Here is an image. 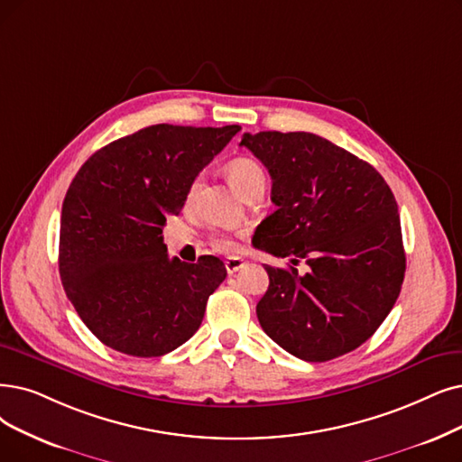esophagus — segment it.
Returning a JSON list of instances; mask_svg holds the SVG:
<instances>
[{"instance_id":"34e87169","label":"esophagus","mask_w":462,"mask_h":462,"mask_svg":"<svg viewBox=\"0 0 462 462\" xmlns=\"http://www.w3.org/2000/svg\"><path fill=\"white\" fill-rule=\"evenodd\" d=\"M245 267V260H241V257H229V260L226 262V269L229 274H235L236 271H241Z\"/></svg>"}]
</instances>
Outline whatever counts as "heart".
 <instances>
[{"mask_svg":"<svg viewBox=\"0 0 462 462\" xmlns=\"http://www.w3.org/2000/svg\"><path fill=\"white\" fill-rule=\"evenodd\" d=\"M226 174L231 181V186L241 195H246L248 191H252L255 188H262V189L265 188V171L262 164L254 159H248V157L233 159L231 162H227ZM199 186H200V180L195 178L188 189V202H191L195 199ZM212 245L219 252H233L235 250V243L229 236H216Z\"/></svg>","mask_w":462,"mask_h":462,"instance_id":"heart-1","label":"heart"}]
</instances>
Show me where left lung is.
<instances>
[{"label":"left lung","mask_w":462,"mask_h":462,"mask_svg":"<svg viewBox=\"0 0 462 462\" xmlns=\"http://www.w3.org/2000/svg\"><path fill=\"white\" fill-rule=\"evenodd\" d=\"M271 174L276 210L252 245L310 273L265 265L255 307L290 355L326 362L370 339L394 307L405 273L396 199L370 162L310 133L245 134Z\"/></svg>","instance_id":"left-lung-1"}]
</instances>
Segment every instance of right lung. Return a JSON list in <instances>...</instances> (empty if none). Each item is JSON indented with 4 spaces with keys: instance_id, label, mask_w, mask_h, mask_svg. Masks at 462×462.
<instances>
[{
    "instance_id": "add662e5",
    "label": "right lung",
    "mask_w": 462,
    "mask_h": 462,
    "mask_svg": "<svg viewBox=\"0 0 462 462\" xmlns=\"http://www.w3.org/2000/svg\"><path fill=\"white\" fill-rule=\"evenodd\" d=\"M238 131V125L145 126L88 157L69 183L60 279L85 326L109 348L162 356L199 329L226 265L216 255L171 260L162 227Z\"/></svg>"
}]
</instances>
